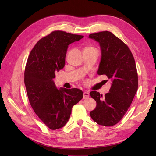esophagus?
<instances>
[{"instance_id":"esophagus-1","label":"esophagus","mask_w":156,"mask_h":156,"mask_svg":"<svg viewBox=\"0 0 156 156\" xmlns=\"http://www.w3.org/2000/svg\"><path fill=\"white\" fill-rule=\"evenodd\" d=\"M89 93H88V92H84V99H86V98H88L89 97Z\"/></svg>"}]
</instances>
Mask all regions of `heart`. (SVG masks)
<instances>
[{
    "label": "heart",
    "mask_w": 156,
    "mask_h": 156,
    "mask_svg": "<svg viewBox=\"0 0 156 156\" xmlns=\"http://www.w3.org/2000/svg\"><path fill=\"white\" fill-rule=\"evenodd\" d=\"M90 48V47H88V48Z\"/></svg>",
    "instance_id": "1"
}]
</instances>
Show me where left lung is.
<instances>
[{
    "label": "left lung",
    "instance_id": "1",
    "mask_svg": "<svg viewBox=\"0 0 156 156\" xmlns=\"http://www.w3.org/2000/svg\"><path fill=\"white\" fill-rule=\"evenodd\" d=\"M89 37L98 41L101 46L102 56L97 74L106 75L112 81L109 92L104 97L97 91L90 92L97 105L90 115L98 125L110 127L124 117L136 94V65L130 49L111 32L94 33Z\"/></svg>",
    "mask_w": 156,
    "mask_h": 156
}]
</instances>
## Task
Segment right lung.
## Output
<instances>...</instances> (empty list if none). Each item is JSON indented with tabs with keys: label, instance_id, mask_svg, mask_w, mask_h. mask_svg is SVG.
<instances>
[{
	"label": "right lung",
	"instance_id": "add662e5",
	"mask_svg": "<svg viewBox=\"0 0 156 156\" xmlns=\"http://www.w3.org/2000/svg\"><path fill=\"white\" fill-rule=\"evenodd\" d=\"M83 35L54 31L41 38L32 49L26 64L24 82L32 108L41 121L55 130L66 124L73 106L83 97L78 88H56L55 72L65 66L68 46Z\"/></svg>",
	"mask_w": 156,
	"mask_h": 156
}]
</instances>
